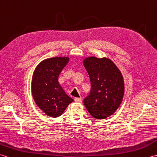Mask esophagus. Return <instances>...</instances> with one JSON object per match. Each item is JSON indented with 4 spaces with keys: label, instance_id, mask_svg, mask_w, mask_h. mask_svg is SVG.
I'll return each instance as SVG.
<instances>
[{
    "label": "esophagus",
    "instance_id": "obj_1",
    "mask_svg": "<svg viewBox=\"0 0 157 157\" xmlns=\"http://www.w3.org/2000/svg\"><path fill=\"white\" fill-rule=\"evenodd\" d=\"M74 101L76 102L81 103V102H82V98H74Z\"/></svg>",
    "mask_w": 157,
    "mask_h": 157
}]
</instances>
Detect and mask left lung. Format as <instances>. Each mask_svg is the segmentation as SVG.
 Instances as JSON below:
<instances>
[{"label": "left lung", "mask_w": 157, "mask_h": 157, "mask_svg": "<svg viewBox=\"0 0 157 157\" xmlns=\"http://www.w3.org/2000/svg\"><path fill=\"white\" fill-rule=\"evenodd\" d=\"M84 65L91 82L90 94L84 104L93 117L105 119L113 115L122 102L124 82L115 63L107 58H86Z\"/></svg>", "instance_id": "1"}]
</instances>
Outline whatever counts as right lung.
Segmentation results:
<instances>
[{"instance_id": "1", "label": "right lung", "mask_w": 157, "mask_h": 157, "mask_svg": "<svg viewBox=\"0 0 157 157\" xmlns=\"http://www.w3.org/2000/svg\"><path fill=\"white\" fill-rule=\"evenodd\" d=\"M68 57L50 58L36 68L32 82L33 98L38 107L51 117L61 116L73 100L65 94L58 82Z\"/></svg>"}]
</instances>
